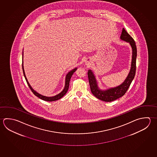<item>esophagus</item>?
<instances>
[{
    "instance_id": "1",
    "label": "esophagus",
    "mask_w": 157,
    "mask_h": 157,
    "mask_svg": "<svg viewBox=\"0 0 157 157\" xmlns=\"http://www.w3.org/2000/svg\"><path fill=\"white\" fill-rule=\"evenodd\" d=\"M87 63V65H89V63Z\"/></svg>"
}]
</instances>
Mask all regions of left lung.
Instances as JSON below:
<instances>
[{"label": "left lung", "instance_id": "obj_1", "mask_svg": "<svg viewBox=\"0 0 157 157\" xmlns=\"http://www.w3.org/2000/svg\"><path fill=\"white\" fill-rule=\"evenodd\" d=\"M120 39L123 41L129 43L132 49L131 67L130 71L124 82L120 85L107 90H101L98 86L97 81L94 72L91 70L87 72L89 83L92 94L98 99L105 102H111L117 100L125 94L128 90L132 81L133 80L136 70V59H137V47L134 39L131 36L125 29L123 28Z\"/></svg>", "mask_w": 157, "mask_h": 157}]
</instances>
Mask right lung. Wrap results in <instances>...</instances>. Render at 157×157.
I'll list each match as a JSON object with an SVG mask.
<instances>
[{
  "label": "right lung",
  "instance_id": "right-lung-1",
  "mask_svg": "<svg viewBox=\"0 0 157 157\" xmlns=\"http://www.w3.org/2000/svg\"><path fill=\"white\" fill-rule=\"evenodd\" d=\"M22 68H23V74H24V76L25 77V78L26 81L30 89L32 90V91L33 92V93L37 97H39L40 99L44 100V101H50V102H52V101H56V100H59L60 98H61L62 97L65 95V94L67 93V92L68 91V87H69V83H70V79L71 78L72 75L74 74L75 72L76 71V70H77V67L74 68L73 70H72L71 71H70V72H68L67 73V74L66 75L65 78V87L63 90L62 91L60 92V94H58L55 95L54 96H52V97H47V96H43L42 94H39L38 92L36 91H35L34 90H33V89L32 88V86H30V85L29 84L28 81L27 80V78L26 77L25 74V71H24V66H23V63H22Z\"/></svg>",
  "mask_w": 157,
  "mask_h": 157
}]
</instances>
